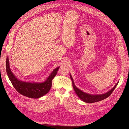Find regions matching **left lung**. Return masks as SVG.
<instances>
[{"mask_svg":"<svg viewBox=\"0 0 129 129\" xmlns=\"http://www.w3.org/2000/svg\"><path fill=\"white\" fill-rule=\"evenodd\" d=\"M70 77L72 80L73 87V88H74V91H75V93L77 94L78 97L81 100L83 101L84 102L86 103H96V102H98V101H100L101 100H103L107 98L111 94V93L114 90L115 88L116 87L117 85L118 84V82L111 90H110L109 91H108V92H107L105 93L92 94H90L88 93L85 92L84 91H83L82 90H81L79 88H78L75 86V83H74V80L73 79V77L71 75V74H70Z\"/></svg>","mask_w":129,"mask_h":129,"instance_id":"1","label":"left lung"}]
</instances>
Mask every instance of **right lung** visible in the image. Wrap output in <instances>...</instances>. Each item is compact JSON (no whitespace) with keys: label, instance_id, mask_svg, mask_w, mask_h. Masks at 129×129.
I'll use <instances>...</instances> for the list:
<instances>
[{"label":"right lung","instance_id":"1","mask_svg":"<svg viewBox=\"0 0 129 129\" xmlns=\"http://www.w3.org/2000/svg\"><path fill=\"white\" fill-rule=\"evenodd\" d=\"M6 71L13 86L17 91L22 95L37 99L42 97L48 93L51 86L52 79L56 75L59 66L54 69L45 80L42 82H26L19 79L13 74L10 69L8 57L6 59Z\"/></svg>","mask_w":129,"mask_h":129}]
</instances>
